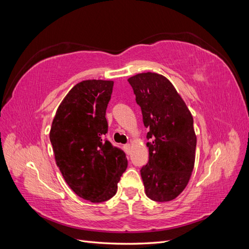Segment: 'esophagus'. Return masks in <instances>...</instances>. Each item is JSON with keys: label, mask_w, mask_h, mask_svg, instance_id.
Returning <instances> with one entry per match:
<instances>
[{"label": "esophagus", "mask_w": 249, "mask_h": 249, "mask_svg": "<svg viewBox=\"0 0 249 249\" xmlns=\"http://www.w3.org/2000/svg\"><path fill=\"white\" fill-rule=\"evenodd\" d=\"M124 148L125 150V153L129 154L130 153V149H131V145L130 144H125V145H124Z\"/></svg>", "instance_id": "34e87169"}]
</instances>
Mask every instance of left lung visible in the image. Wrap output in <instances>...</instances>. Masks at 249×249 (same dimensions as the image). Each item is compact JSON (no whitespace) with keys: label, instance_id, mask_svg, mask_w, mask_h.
I'll use <instances>...</instances> for the list:
<instances>
[{"label":"left lung","instance_id":"1","mask_svg":"<svg viewBox=\"0 0 249 249\" xmlns=\"http://www.w3.org/2000/svg\"><path fill=\"white\" fill-rule=\"evenodd\" d=\"M139 105L146 137L148 162L140 170L147 197L170 201L189 182L195 162L196 135L193 117L171 82L156 72L127 79Z\"/></svg>","mask_w":249,"mask_h":249}]
</instances>
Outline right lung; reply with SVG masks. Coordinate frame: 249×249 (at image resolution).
Here are the masks:
<instances>
[{"instance_id": "add662e5", "label": "right lung", "mask_w": 249, "mask_h": 249, "mask_svg": "<svg viewBox=\"0 0 249 249\" xmlns=\"http://www.w3.org/2000/svg\"><path fill=\"white\" fill-rule=\"evenodd\" d=\"M113 81L86 80L74 85L57 109L50 140L57 166L78 196L110 199L127 167L125 154L105 139L106 110Z\"/></svg>"}]
</instances>
